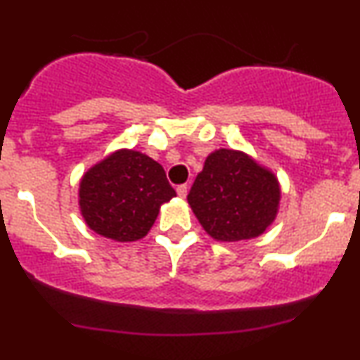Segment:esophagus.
<instances>
[{"mask_svg":"<svg viewBox=\"0 0 360 360\" xmlns=\"http://www.w3.org/2000/svg\"><path fill=\"white\" fill-rule=\"evenodd\" d=\"M177 196L179 198H186V194H188V186L186 184H181V186H177Z\"/></svg>","mask_w":360,"mask_h":360,"instance_id":"1","label":"esophagus"}]
</instances>
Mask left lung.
Instances as JSON below:
<instances>
[{"label": "left lung", "instance_id": "left-lung-1", "mask_svg": "<svg viewBox=\"0 0 360 360\" xmlns=\"http://www.w3.org/2000/svg\"><path fill=\"white\" fill-rule=\"evenodd\" d=\"M280 183L243 150L218 149L206 158L188 202L205 231L216 241L257 238L275 221Z\"/></svg>", "mask_w": 360, "mask_h": 360}]
</instances>
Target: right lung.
<instances>
[{"instance_id":"1","label":"right lung","mask_w":360,"mask_h":360,"mask_svg":"<svg viewBox=\"0 0 360 360\" xmlns=\"http://www.w3.org/2000/svg\"><path fill=\"white\" fill-rule=\"evenodd\" d=\"M174 196L161 164L139 150L119 149L82 177L79 206L97 235L129 243L149 233L161 206Z\"/></svg>"}]
</instances>
